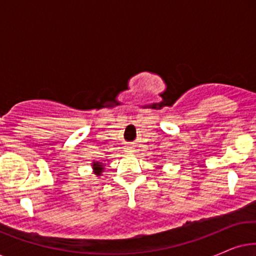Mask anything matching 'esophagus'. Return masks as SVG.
I'll use <instances>...</instances> for the list:
<instances>
[{
	"instance_id": "34e87169",
	"label": "esophagus",
	"mask_w": 256,
	"mask_h": 256,
	"mask_svg": "<svg viewBox=\"0 0 256 256\" xmlns=\"http://www.w3.org/2000/svg\"><path fill=\"white\" fill-rule=\"evenodd\" d=\"M128 149H129V150H130V148H128Z\"/></svg>"
}]
</instances>
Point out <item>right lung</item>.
Returning a JSON list of instances; mask_svg holds the SVG:
<instances>
[{
  "instance_id": "right-lung-1",
  "label": "right lung",
  "mask_w": 256,
  "mask_h": 256,
  "mask_svg": "<svg viewBox=\"0 0 256 256\" xmlns=\"http://www.w3.org/2000/svg\"><path fill=\"white\" fill-rule=\"evenodd\" d=\"M92 166H93V170H94V174H96V176H100L101 172H102V170L104 169L102 163L100 162H93L92 163Z\"/></svg>"
}]
</instances>
